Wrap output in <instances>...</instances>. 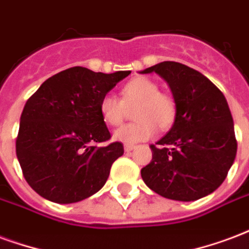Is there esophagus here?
<instances>
[{
    "label": "esophagus",
    "instance_id": "obj_1",
    "mask_svg": "<svg viewBox=\"0 0 249 249\" xmlns=\"http://www.w3.org/2000/svg\"><path fill=\"white\" fill-rule=\"evenodd\" d=\"M133 149H134V145H125V146H124V150H125V152H126V153L132 152Z\"/></svg>",
    "mask_w": 249,
    "mask_h": 249
}]
</instances>
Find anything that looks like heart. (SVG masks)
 Wrapping results in <instances>:
<instances>
[{
  "label": "heart",
  "mask_w": 249,
  "mask_h": 249,
  "mask_svg": "<svg viewBox=\"0 0 249 249\" xmlns=\"http://www.w3.org/2000/svg\"><path fill=\"white\" fill-rule=\"evenodd\" d=\"M134 107V123L121 126L113 133V140L125 145L146 141L154 137L157 126L167 130L174 124L177 104L174 99L160 92V86L149 78L132 79L121 88V100L112 93H107L99 103L103 121L110 126H117L125 119L126 108Z\"/></svg>",
  "instance_id": "obj_1"
}]
</instances>
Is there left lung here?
<instances>
[{"instance_id":"1","label":"left lung","mask_w":249,"mask_h":249,"mask_svg":"<svg viewBox=\"0 0 249 249\" xmlns=\"http://www.w3.org/2000/svg\"><path fill=\"white\" fill-rule=\"evenodd\" d=\"M156 72L169 84L177 104L174 124L141 169L149 189L167 199L191 202L211 194L226 179L237 142L227 100L204 75L178 62H162Z\"/></svg>"}]
</instances>
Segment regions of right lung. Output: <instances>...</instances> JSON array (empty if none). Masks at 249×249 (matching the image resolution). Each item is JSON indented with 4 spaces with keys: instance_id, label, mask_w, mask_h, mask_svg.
<instances>
[{
    "instance_id": "add662e5",
    "label": "right lung",
    "mask_w": 249,
    "mask_h": 249,
    "mask_svg": "<svg viewBox=\"0 0 249 249\" xmlns=\"http://www.w3.org/2000/svg\"><path fill=\"white\" fill-rule=\"evenodd\" d=\"M130 71L93 72L71 67L51 76L26 101L16 141L17 158L33 190L55 203H75L106 185L124 154L99 112L101 97Z\"/></svg>"
}]
</instances>
